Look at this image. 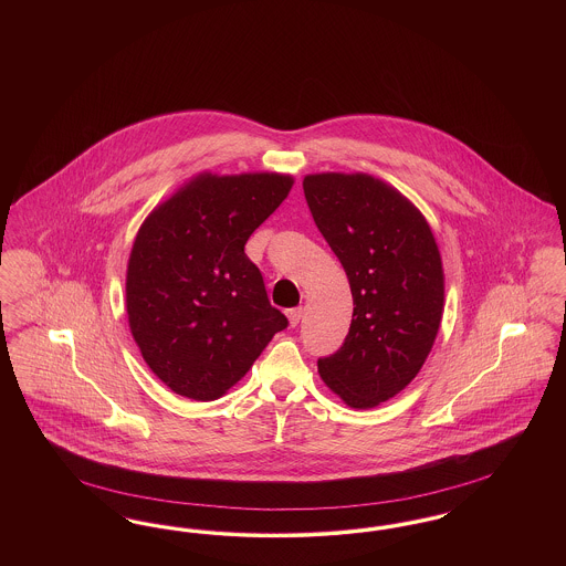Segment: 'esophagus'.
Listing matches in <instances>:
<instances>
[{
	"label": "esophagus",
	"mask_w": 566,
	"mask_h": 566,
	"mask_svg": "<svg viewBox=\"0 0 566 566\" xmlns=\"http://www.w3.org/2000/svg\"><path fill=\"white\" fill-rule=\"evenodd\" d=\"M286 316H289V324H291V326H296V324L301 323L303 310H301V307H295V310H289V312H286Z\"/></svg>",
	"instance_id": "obj_1"
}]
</instances>
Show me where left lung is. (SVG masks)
Returning <instances> with one entry per match:
<instances>
[{"mask_svg":"<svg viewBox=\"0 0 566 566\" xmlns=\"http://www.w3.org/2000/svg\"><path fill=\"white\" fill-rule=\"evenodd\" d=\"M303 190L350 282L344 346L318 360L324 384L371 409L420 374L443 316L446 275L431 227L403 192L369 174H307Z\"/></svg>","mask_w":566,"mask_h":566,"instance_id":"8db88e82","label":"left lung"}]
</instances>
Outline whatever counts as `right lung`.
<instances>
[{"label": "right lung", "mask_w": 566, "mask_h": 566, "mask_svg": "<svg viewBox=\"0 0 566 566\" xmlns=\"http://www.w3.org/2000/svg\"><path fill=\"white\" fill-rule=\"evenodd\" d=\"M293 185L277 171H203L142 222L127 263V321L142 358L176 395L220 399L286 328L243 245Z\"/></svg>", "instance_id": "obj_1"}]
</instances>
